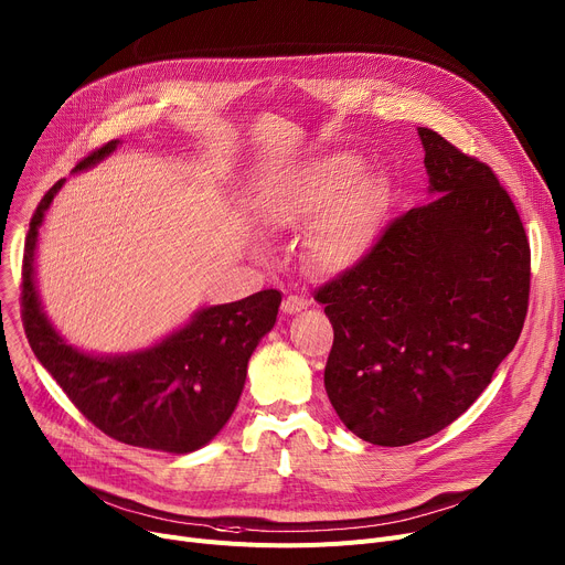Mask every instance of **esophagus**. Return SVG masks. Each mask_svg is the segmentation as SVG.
I'll return each instance as SVG.
<instances>
[{"instance_id": "esophagus-1", "label": "esophagus", "mask_w": 565, "mask_h": 565, "mask_svg": "<svg viewBox=\"0 0 565 565\" xmlns=\"http://www.w3.org/2000/svg\"><path fill=\"white\" fill-rule=\"evenodd\" d=\"M308 306H310L308 298H303V296H287L282 301V312L285 315H298L301 310H306Z\"/></svg>"}]
</instances>
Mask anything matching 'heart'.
<instances>
[{
	"mask_svg": "<svg viewBox=\"0 0 565 565\" xmlns=\"http://www.w3.org/2000/svg\"><path fill=\"white\" fill-rule=\"evenodd\" d=\"M390 207L381 175L362 173L353 152L294 163L264 184L257 212L271 227H303L306 255L323 274H344L370 257Z\"/></svg>",
	"mask_w": 565,
	"mask_h": 565,
	"instance_id": "1",
	"label": "heart"
}]
</instances>
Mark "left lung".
Segmentation results:
<instances>
[{"label":"left lung","instance_id":"left-lung-1","mask_svg":"<svg viewBox=\"0 0 565 565\" xmlns=\"http://www.w3.org/2000/svg\"><path fill=\"white\" fill-rule=\"evenodd\" d=\"M428 198L315 298L333 323L323 385L364 443L404 447L466 413L513 351L529 242L486 163L417 127Z\"/></svg>","mask_w":565,"mask_h":565}]
</instances>
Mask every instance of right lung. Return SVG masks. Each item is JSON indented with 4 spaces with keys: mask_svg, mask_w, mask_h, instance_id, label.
Masks as SVG:
<instances>
[{
    "mask_svg": "<svg viewBox=\"0 0 565 565\" xmlns=\"http://www.w3.org/2000/svg\"><path fill=\"white\" fill-rule=\"evenodd\" d=\"M120 141H109L73 173L93 169ZM65 180L36 207L22 262V319L29 344L68 399L109 438L154 451L189 454L216 438L235 413L248 360L276 323L282 294L264 289L235 303L207 306L152 347L127 353H88L65 340L43 310L36 248L45 214Z\"/></svg>",
    "mask_w": 565,
    "mask_h": 565,
    "instance_id": "add662e5",
    "label": "right lung"
}]
</instances>
